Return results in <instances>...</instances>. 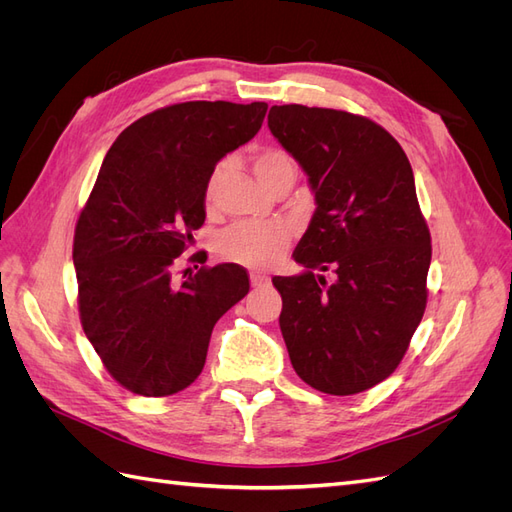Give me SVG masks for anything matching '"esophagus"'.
<instances>
[{"instance_id": "1", "label": "esophagus", "mask_w": 512, "mask_h": 512, "mask_svg": "<svg viewBox=\"0 0 512 512\" xmlns=\"http://www.w3.org/2000/svg\"><path fill=\"white\" fill-rule=\"evenodd\" d=\"M250 282H252V286L254 288H258V286H267L269 282H271V277L269 275H265V273H250Z\"/></svg>"}]
</instances>
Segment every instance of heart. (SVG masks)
<instances>
[{"label": "heart", "mask_w": 512, "mask_h": 512, "mask_svg": "<svg viewBox=\"0 0 512 512\" xmlns=\"http://www.w3.org/2000/svg\"><path fill=\"white\" fill-rule=\"evenodd\" d=\"M256 177L273 190L277 183L286 177L297 175V166L288 151L280 147L260 149L254 160ZM230 160H220L215 164L205 179L203 200L205 207L213 211L218 207L224 183L230 175ZM290 243V228L284 222H239L226 228L215 243V252L232 265L247 269H265L284 254Z\"/></svg>", "instance_id": "heart-1"}]
</instances>
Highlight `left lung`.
I'll use <instances>...</instances> for the list:
<instances>
[{
    "mask_svg": "<svg viewBox=\"0 0 512 512\" xmlns=\"http://www.w3.org/2000/svg\"><path fill=\"white\" fill-rule=\"evenodd\" d=\"M269 130L316 200L292 254L303 273L273 277L290 363L320 393L367 391L404 359L427 305L431 237L412 166L389 132L346 111L271 106Z\"/></svg>",
    "mask_w": 512,
    "mask_h": 512,
    "instance_id": "obj_1",
    "label": "left lung"
}]
</instances>
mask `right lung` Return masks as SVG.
<instances>
[{"mask_svg": "<svg viewBox=\"0 0 512 512\" xmlns=\"http://www.w3.org/2000/svg\"><path fill=\"white\" fill-rule=\"evenodd\" d=\"M265 102H181L123 130L108 149L74 230L87 339L121 386L179 393L205 367L211 331L250 292L239 265L173 267L205 222L203 188L226 153L258 134Z\"/></svg>", "mask_w": 512, "mask_h": 512, "instance_id": "obj_1", "label": "right lung"}]
</instances>
